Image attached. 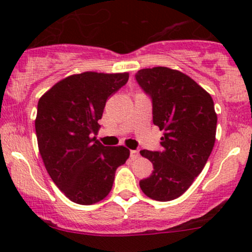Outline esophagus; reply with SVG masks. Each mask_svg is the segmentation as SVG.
Instances as JSON below:
<instances>
[{
    "mask_svg": "<svg viewBox=\"0 0 252 252\" xmlns=\"http://www.w3.org/2000/svg\"><path fill=\"white\" fill-rule=\"evenodd\" d=\"M140 158V152L138 150H130V158L131 160H137Z\"/></svg>",
    "mask_w": 252,
    "mask_h": 252,
    "instance_id": "34e87169",
    "label": "esophagus"
}]
</instances>
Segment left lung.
<instances>
[{"label":"left lung","instance_id":"8db88e82","mask_svg":"<svg viewBox=\"0 0 252 252\" xmlns=\"http://www.w3.org/2000/svg\"><path fill=\"white\" fill-rule=\"evenodd\" d=\"M136 80L152 97L153 122L163 131L161 152H140L154 167L140 187L150 199L174 200L189 189L209 160L216 142L215 104L206 90L178 70L143 68Z\"/></svg>","mask_w":252,"mask_h":252}]
</instances>
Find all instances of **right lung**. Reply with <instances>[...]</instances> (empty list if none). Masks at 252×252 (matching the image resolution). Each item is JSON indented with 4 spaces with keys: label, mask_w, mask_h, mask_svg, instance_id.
Returning <instances> with one entry per match:
<instances>
[{
    "label": "right lung",
    "mask_w": 252,
    "mask_h": 252,
    "mask_svg": "<svg viewBox=\"0 0 252 252\" xmlns=\"http://www.w3.org/2000/svg\"><path fill=\"white\" fill-rule=\"evenodd\" d=\"M128 79V72H83L59 80L40 97L35 118L40 155L58 189L76 204L103 200L117 167L128 160V148L105 147L96 138L106 100Z\"/></svg>",
    "instance_id": "1"
}]
</instances>
